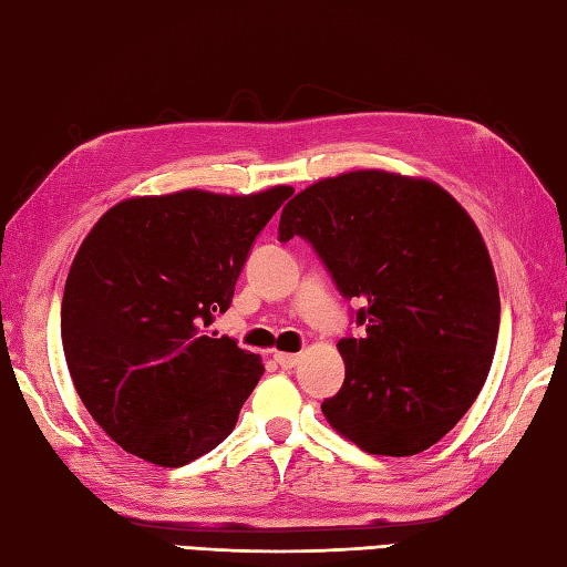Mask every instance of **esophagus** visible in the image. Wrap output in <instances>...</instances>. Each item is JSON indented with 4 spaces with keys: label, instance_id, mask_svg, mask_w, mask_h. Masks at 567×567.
<instances>
[{
    "label": "esophagus",
    "instance_id": "1",
    "mask_svg": "<svg viewBox=\"0 0 567 567\" xmlns=\"http://www.w3.org/2000/svg\"><path fill=\"white\" fill-rule=\"evenodd\" d=\"M275 363L285 370H290L299 363V355L297 353H275Z\"/></svg>",
    "mask_w": 567,
    "mask_h": 567
}]
</instances>
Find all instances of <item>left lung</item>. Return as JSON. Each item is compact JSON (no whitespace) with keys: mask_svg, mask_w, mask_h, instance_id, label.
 <instances>
[{"mask_svg":"<svg viewBox=\"0 0 567 567\" xmlns=\"http://www.w3.org/2000/svg\"><path fill=\"white\" fill-rule=\"evenodd\" d=\"M305 238L351 309L329 424L375 455L441 441L483 390L499 333V290L477 226L426 179L358 171L287 204L277 238Z\"/></svg>","mask_w":567,"mask_h":567,"instance_id":"obj_1","label":"left lung"}]
</instances>
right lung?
<instances>
[{"label": "right lung", "instance_id": "right-lung-1", "mask_svg": "<svg viewBox=\"0 0 567 567\" xmlns=\"http://www.w3.org/2000/svg\"><path fill=\"white\" fill-rule=\"evenodd\" d=\"M287 197L292 187L126 199L82 240L60 336L82 404L126 453L179 467L234 431L265 368L209 327Z\"/></svg>", "mask_w": 567, "mask_h": 567}]
</instances>
